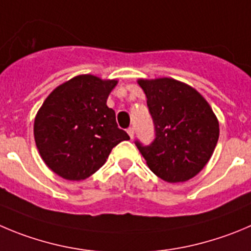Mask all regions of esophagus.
Returning <instances> with one entry per match:
<instances>
[{
  "instance_id": "obj_1",
  "label": "esophagus",
  "mask_w": 251,
  "mask_h": 251,
  "mask_svg": "<svg viewBox=\"0 0 251 251\" xmlns=\"http://www.w3.org/2000/svg\"><path fill=\"white\" fill-rule=\"evenodd\" d=\"M127 133H128V136H130L131 139H132L133 135H135V128H133V127H128L127 128Z\"/></svg>"
}]
</instances>
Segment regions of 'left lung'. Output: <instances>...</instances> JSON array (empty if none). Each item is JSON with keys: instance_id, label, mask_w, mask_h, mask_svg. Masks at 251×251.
<instances>
[{"instance_id": "obj_1", "label": "left lung", "mask_w": 251, "mask_h": 251, "mask_svg": "<svg viewBox=\"0 0 251 251\" xmlns=\"http://www.w3.org/2000/svg\"><path fill=\"white\" fill-rule=\"evenodd\" d=\"M147 98L154 139L135 145L154 175L170 183L184 182L203 170L219 137V124L198 91L175 79L140 80Z\"/></svg>"}]
</instances>
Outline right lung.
Returning <instances> with one entry per match:
<instances>
[{"label":"right lung","mask_w":251,"mask_h":251,"mask_svg":"<svg viewBox=\"0 0 251 251\" xmlns=\"http://www.w3.org/2000/svg\"><path fill=\"white\" fill-rule=\"evenodd\" d=\"M116 80L79 75L58 86L34 120V140L46 165L69 181L97 172L121 141L130 139L118 127L106 100Z\"/></svg>","instance_id":"obj_1"}]
</instances>
